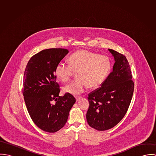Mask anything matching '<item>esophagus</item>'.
<instances>
[{
    "label": "esophagus",
    "instance_id": "esophagus-1",
    "mask_svg": "<svg viewBox=\"0 0 156 156\" xmlns=\"http://www.w3.org/2000/svg\"><path fill=\"white\" fill-rule=\"evenodd\" d=\"M82 98V97H76V101H79L80 99Z\"/></svg>",
    "mask_w": 156,
    "mask_h": 156
}]
</instances>
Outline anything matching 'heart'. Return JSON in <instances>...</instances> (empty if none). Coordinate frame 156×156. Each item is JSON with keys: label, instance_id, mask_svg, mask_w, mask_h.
<instances>
[{"label": "heart", "instance_id": "heart-1", "mask_svg": "<svg viewBox=\"0 0 156 156\" xmlns=\"http://www.w3.org/2000/svg\"><path fill=\"white\" fill-rule=\"evenodd\" d=\"M111 69L108 57L86 50L72 54L68 64L59 62L55 69V74L62 82H67L77 71V78L64 88V91L73 95H80L88 87H100L107 77Z\"/></svg>", "mask_w": 156, "mask_h": 156}]
</instances>
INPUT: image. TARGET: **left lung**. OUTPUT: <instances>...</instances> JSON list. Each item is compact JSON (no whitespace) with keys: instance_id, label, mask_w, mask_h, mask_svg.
<instances>
[{"instance_id":"obj_1","label":"left lung","mask_w":156,"mask_h":156,"mask_svg":"<svg viewBox=\"0 0 156 156\" xmlns=\"http://www.w3.org/2000/svg\"><path fill=\"white\" fill-rule=\"evenodd\" d=\"M115 62L101 86L88 94L87 119L89 126L99 130L111 129L126 114L134 91L133 81L126 57L109 49Z\"/></svg>"}]
</instances>
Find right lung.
I'll use <instances>...</instances> for the list:
<instances>
[{
	"label": "right lung",
	"mask_w": 156,
	"mask_h": 156,
	"mask_svg": "<svg viewBox=\"0 0 156 156\" xmlns=\"http://www.w3.org/2000/svg\"><path fill=\"white\" fill-rule=\"evenodd\" d=\"M65 48L41 50L29 59L24 73L23 95L33 122L42 130L55 133L66 124L75 98L66 93L59 96V85L55 69L66 56Z\"/></svg>",
	"instance_id": "right-lung-1"
}]
</instances>
